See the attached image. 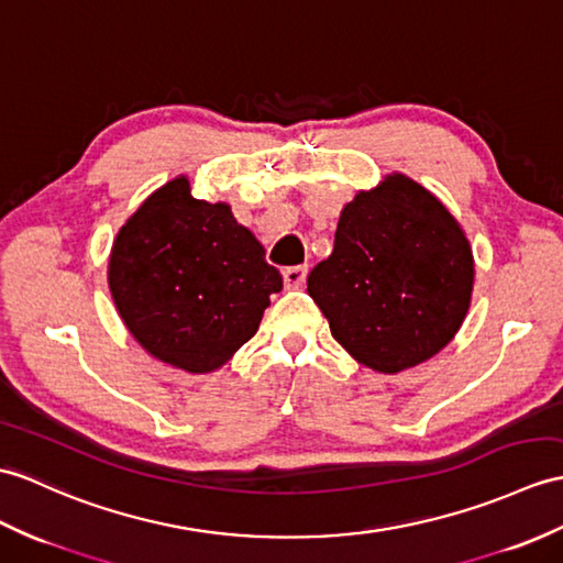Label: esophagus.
Instances as JSON below:
<instances>
[{"mask_svg": "<svg viewBox=\"0 0 563 563\" xmlns=\"http://www.w3.org/2000/svg\"><path fill=\"white\" fill-rule=\"evenodd\" d=\"M307 266H290L283 271V280L285 287H302V283L307 280Z\"/></svg>", "mask_w": 563, "mask_h": 563, "instance_id": "1", "label": "esophagus"}]
</instances>
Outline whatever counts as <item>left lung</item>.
<instances>
[{
    "label": "left lung",
    "instance_id": "1",
    "mask_svg": "<svg viewBox=\"0 0 563 563\" xmlns=\"http://www.w3.org/2000/svg\"><path fill=\"white\" fill-rule=\"evenodd\" d=\"M473 285V246L461 222L400 173L345 203L331 256L307 278L335 341L382 374L417 367L446 347Z\"/></svg>",
    "mask_w": 563,
    "mask_h": 563
}]
</instances>
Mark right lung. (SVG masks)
Listing matches in <instances>:
<instances>
[{
	"mask_svg": "<svg viewBox=\"0 0 563 563\" xmlns=\"http://www.w3.org/2000/svg\"><path fill=\"white\" fill-rule=\"evenodd\" d=\"M228 203L191 196L179 175L155 189L120 228L108 285L136 343L189 374L220 369L258 331L278 268Z\"/></svg>",
	"mask_w": 563,
	"mask_h": 563,
	"instance_id": "1",
	"label": "right lung"
}]
</instances>
